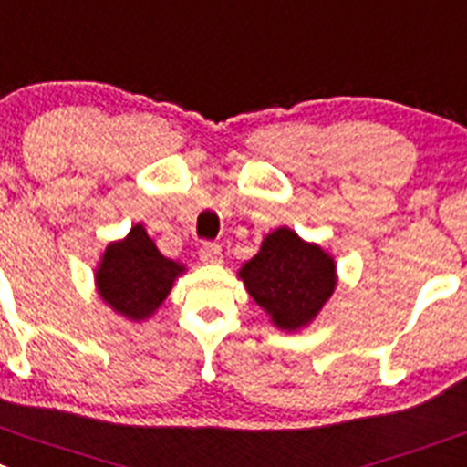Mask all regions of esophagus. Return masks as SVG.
Listing matches in <instances>:
<instances>
[{"label":"esophagus","instance_id":"1","mask_svg":"<svg viewBox=\"0 0 467 467\" xmlns=\"http://www.w3.org/2000/svg\"><path fill=\"white\" fill-rule=\"evenodd\" d=\"M200 260H202L204 265L223 263V254H221L219 244H202V248H200Z\"/></svg>","mask_w":467,"mask_h":467}]
</instances>
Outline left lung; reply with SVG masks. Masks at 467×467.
I'll list each match as a JSON object with an SVG mask.
<instances>
[{"mask_svg": "<svg viewBox=\"0 0 467 467\" xmlns=\"http://www.w3.org/2000/svg\"><path fill=\"white\" fill-rule=\"evenodd\" d=\"M246 293L281 332H302L337 290V263L316 242L287 225L269 233L260 251L237 272Z\"/></svg>", "mask_w": 467, "mask_h": 467, "instance_id": "8db88e82", "label": "left lung"}]
</instances>
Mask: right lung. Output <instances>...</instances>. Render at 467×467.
Here are the masks:
<instances>
[{
	"mask_svg": "<svg viewBox=\"0 0 467 467\" xmlns=\"http://www.w3.org/2000/svg\"><path fill=\"white\" fill-rule=\"evenodd\" d=\"M182 274L184 265L165 258L145 225L135 223L126 237L106 246L94 269V285L117 316L140 322L159 311Z\"/></svg>",
	"mask_w": 467,
	"mask_h": 467,
	"instance_id": "obj_1",
	"label": "right lung"
}]
</instances>
